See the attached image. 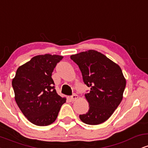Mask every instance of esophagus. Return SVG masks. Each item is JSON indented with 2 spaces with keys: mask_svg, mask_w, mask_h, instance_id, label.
Here are the masks:
<instances>
[{
  "mask_svg": "<svg viewBox=\"0 0 148 148\" xmlns=\"http://www.w3.org/2000/svg\"><path fill=\"white\" fill-rule=\"evenodd\" d=\"M77 99H78V95L76 94H73L70 97L71 101H75V100H76Z\"/></svg>",
  "mask_w": 148,
  "mask_h": 148,
  "instance_id": "1",
  "label": "esophagus"
}]
</instances>
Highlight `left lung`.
<instances>
[{
  "label": "left lung",
  "instance_id": "obj_1",
  "mask_svg": "<svg viewBox=\"0 0 148 148\" xmlns=\"http://www.w3.org/2000/svg\"><path fill=\"white\" fill-rule=\"evenodd\" d=\"M70 58L79 66L84 84L90 88L85 95L89 110L79 118L88 125L103 123L123 99L126 80L122 69L106 56L95 50L81 52Z\"/></svg>",
  "mask_w": 148,
  "mask_h": 148
}]
</instances>
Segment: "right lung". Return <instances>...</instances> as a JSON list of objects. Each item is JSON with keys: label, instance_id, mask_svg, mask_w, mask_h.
<instances>
[{"label": "right lung", "instance_id": "add662e5", "mask_svg": "<svg viewBox=\"0 0 148 148\" xmlns=\"http://www.w3.org/2000/svg\"><path fill=\"white\" fill-rule=\"evenodd\" d=\"M58 55H39L17 69L12 79L15 101L23 114L37 126H47L56 120L66 98L58 95L51 78Z\"/></svg>", "mask_w": 148, "mask_h": 148}]
</instances>
